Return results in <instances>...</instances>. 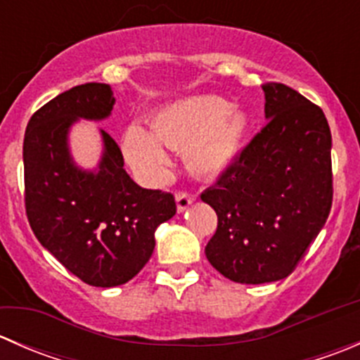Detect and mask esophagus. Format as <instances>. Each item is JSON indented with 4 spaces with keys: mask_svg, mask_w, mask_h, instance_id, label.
<instances>
[{
    "mask_svg": "<svg viewBox=\"0 0 360 360\" xmlns=\"http://www.w3.org/2000/svg\"><path fill=\"white\" fill-rule=\"evenodd\" d=\"M193 202H195V195L188 193V191H177L176 193L177 212H183V210H186Z\"/></svg>",
    "mask_w": 360,
    "mask_h": 360,
    "instance_id": "34e87169",
    "label": "esophagus"
}]
</instances>
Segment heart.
Segmentation results:
<instances>
[{
	"label": "heart",
	"instance_id": "obj_1",
	"mask_svg": "<svg viewBox=\"0 0 360 360\" xmlns=\"http://www.w3.org/2000/svg\"><path fill=\"white\" fill-rule=\"evenodd\" d=\"M249 129L244 111L230 110L221 97L198 96L176 101L155 112L150 130L132 125L123 134L127 160L146 174H160L167 155L160 144L183 151L186 165L197 174L226 169L240 151Z\"/></svg>",
	"mask_w": 360,
	"mask_h": 360
}]
</instances>
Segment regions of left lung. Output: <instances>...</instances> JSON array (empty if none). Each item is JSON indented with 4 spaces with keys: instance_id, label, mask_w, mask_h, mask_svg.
<instances>
[{
    "instance_id": "8db88e82",
    "label": "left lung",
    "mask_w": 360,
    "mask_h": 360,
    "mask_svg": "<svg viewBox=\"0 0 360 360\" xmlns=\"http://www.w3.org/2000/svg\"><path fill=\"white\" fill-rule=\"evenodd\" d=\"M266 125L200 198L217 214L209 263L240 284L291 275L333 205L324 111L284 83H264Z\"/></svg>"
}]
</instances>
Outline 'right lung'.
Instances as JSON below:
<instances>
[{
  "instance_id": "obj_1",
  "label": "right lung",
  "mask_w": 360,
  "mask_h": 360,
  "mask_svg": "<svg viewBox=\"0 0 360 360\" xmlns=\"http://www.w3.org/2000/svg\"><path fill=\"white\" fill-rule=\"evenodd\" d=\"M112 104L106 83L72 86L31 116L24 136V202L32 233L66 270L96 288L136 277L153 254L158 224L176 214L172 193L130 179L118 144L104 130L99 170L72 163L71 123L106 118Z\"/></svg>"
}]
</instances>
